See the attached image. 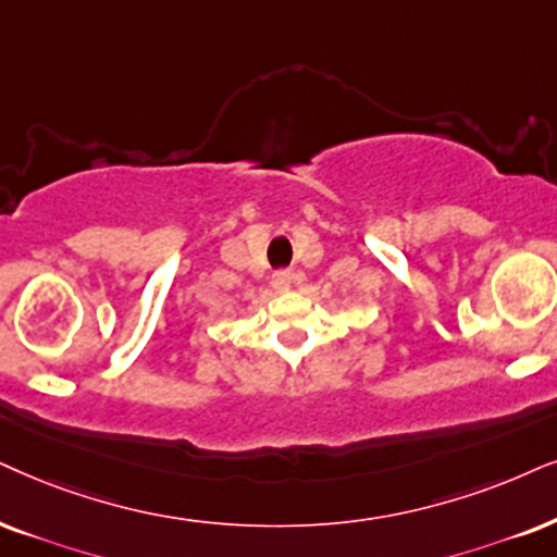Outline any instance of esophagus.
I'll use <instances>...</instances> for the list:
<instances>
[{"instance_id":"obj_1","label":"esophagus","mask_w":557,"mask_h":557,"mask_svg":"<svg viewBox=\"0 0 557 557\" xmlns=\"http://www.w3.org/2000/svg\"><path fill=\"white\" fill-rule=\"evenodd\" d=\"M293 285V272L290 270H280L272 274V287L274 290H287Z\"/></svg>"}]
</instances>
